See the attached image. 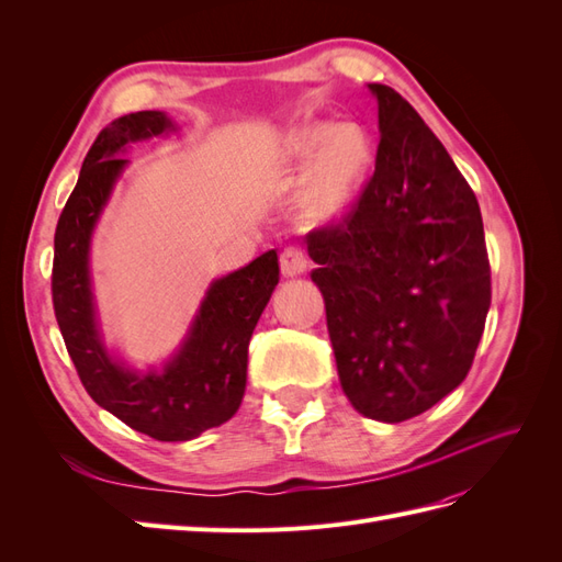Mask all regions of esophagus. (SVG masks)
<instances>
[{
  "instance_id": "esophagus-1",
  "label": "esophagus",
  "mask_w": 562,
  "mask_h": 562,
  "mask_svg": "<svg viewBox=\"0 0 562 562\" xmlns=\"http://www.w3.org/2000/svg\"><path fill=\"white\" fill-rule=\"evenodd\" d=\"M281 271L285 277H297L302 271H307V255H304L302 248H285L281 252Z\"/></svg>"
}]
</instances>
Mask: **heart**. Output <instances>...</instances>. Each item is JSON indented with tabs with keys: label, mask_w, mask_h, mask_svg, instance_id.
<instances>
[{
	"label": "heart",
	"mask_w": 562,
	"mask_h": 562,
	"mask_svg": "<svg viewBox=\"0 0 562 562\" xmlns=\"http://www.w3.org/2000/svg\"><path fill=\"white\" fill-rule=\"evenodd\" d=\"M291 151L300 161H310L315 155L307 184L302 190L300 206L312 223H328L342 215L359 187L370 164V143L361 126L356 124H310L300 128Z\"/></svg>",
	"instance_id": "obj_1"
}]
</instances>
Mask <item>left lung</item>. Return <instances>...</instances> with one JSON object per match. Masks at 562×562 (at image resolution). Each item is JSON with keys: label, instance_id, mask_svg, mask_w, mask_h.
Masks as SVG:
<instances>
[{"label": "left lung", "instance_id": "left-lung-1", "mask_svg": "<svg viewBox=\"0 0 562 562\" xmlns=\"http://www.w3.org/2000/svg\"><path fill=\"white\" fill-rule=\"evenodd\" d=\"M378 98L375 173L337 225L307 234L337 375L361 415L396 424L464 382L490 310L479 199L407 100Z\"/></svg>", "mask_w": 562, "mask_h": 562}]
</instances>
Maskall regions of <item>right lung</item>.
Listing matches in <instances>:
<instances>
[{
	"instance_id": "1",
	"label": "right lung",
	"mask_w": 562,
	"mask_h": 562,
	"mask_svg": "<svg viewBox=\"0 0 562 562\" xmlns=\"http://www.w3.org/2000/svg\"><path fill=\"white\" fill-rule=\"evenodd\" d=\"M168 128L173 122L164 112L145 110L119 116L98 133L58 220L50 293L67 353L89 396L131 429L173 443L220 427L239 411L248 342L279 283V255L267 250L213 281L180 351L164 370L133 372L112 359L95 323L91 234L126 166L119 157L124 147Z\"/></svg>"
}]
</instances>
